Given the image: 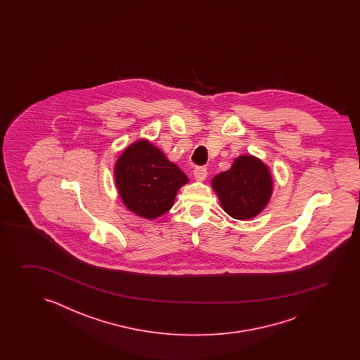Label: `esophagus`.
Here are the masks:
<instances>
[{
  "label": "esophagus",
  "mask_w": 360,
  "mask_h": 360,
  "mask_svg": "<svg viewBox=\"0 0 360 360\" xmlns=\"http://www.w3.org/2000/svg\"><path fill=\"white\" fill-rule=\"evenodd\" d=\"M193 175L195 177V180H198V181H203V180L207 177L206 167H203V166L195 167L194 171H193Z\"/></svg>",
  "instance_id": "1"
}]
</instances>
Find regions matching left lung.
Listing matches in <instances>:
<instances>
[{"label": "left lung", "mask_w": 360, "mask_h": 360, "mask_svg": "<svg viewBox=\"0 0 360 360\" xmlns=\"http://www.w3.org/2000/svg\"><path fill=\"white\" fill-rule=\"evenodd\" d=\"M212 188L226 214L248 220L268 205L273 181L268 167L253 155H240L231 169L212 179Z\"/></svg>", "instance_id": "obj_1"}]
</instances>
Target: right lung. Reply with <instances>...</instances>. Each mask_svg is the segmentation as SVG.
Returning a JSON list of instances; mask_svg holds the SVG:
<instances>
[{
	"mask_svg": "<svg viewBox=\"0 0 360 360\" xmlns=\"http://www.w3.org/2000/svg\"><path fill=\"white\" fill-rule=\"evenodd\" d=\"M115 184L124 206L144 219H157L174 205L188 177L148 140L131 144L118 158Z\"/></svg>",
	"mask_w": 360,
	"mask_h": 360,
	"instance_id": "1",
	"label": "right lung"
}]
</instances>
